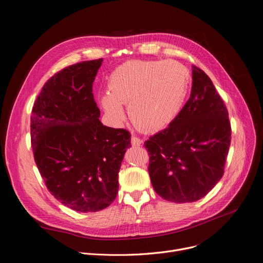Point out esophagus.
<instances>
[{
  "mask_svg": "<svg viewBox=\"0 0 263 263\" xmlns=\"http://www.w3.org/2000/svg\"><path fill=\"white\" fill-rule=\"evenodd\" d=\"M142 144V140L136 136L132 137V145L133 146H140Z\"/></svg>",
  "mask_w": 263,
  "mask_h": 263,
  "instance_id": "esophagus-1",
  "label": "esophagus"
}]
</instances>
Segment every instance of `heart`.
Returning a JSON list of instances; mask_svg holds the SVG:
<instances>
[{
  "instance_id": "1",
  "label": "heart",
  "mask_w": 263,
  "mask_h": 263,
  "mask_svg": "<svg viewBox=\"0 0 263 263\" xmlns=\"http://www.w3.org/2000/svg\"><path fill=\"white\" fill-rule=\"evenodd\" d=\"M190 71L182 63L134 60L117 67L100 97L104 112L114 121L124 118L128 105L133 123L140 129H162L178 116L185 101Z\"/></svg>"
}]
</instances>
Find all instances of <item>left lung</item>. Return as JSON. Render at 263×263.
<instances>
[{
  "label": "left lung",
  "mask_w": 263,
  "mask_h": 263,
  "mask_svg": "<svg viewBox=\"0 0 263 263\" xmlns=\"http://www.w3.org/2000/svg\"><path fill=\"white\" fill-rule=\"evenodd\" d=\"M189 101L165 129L145 141L156 193L174 203L201 200L224 174L232 128L209 76L192 66Z\"/></svg>",
  "instance_id": "1"
}]
</instances>
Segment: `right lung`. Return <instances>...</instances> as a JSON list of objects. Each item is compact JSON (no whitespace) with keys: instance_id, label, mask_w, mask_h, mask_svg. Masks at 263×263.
Returning a JSON list of instances; mask_svg holds the SVG:
<instances>
[{"instance_id":"obj_1","label":"right lung","mask_w":263,"mask_h":263,"mask_svg":"<svg viewBox=\"0 0 263 263\" xmlns=\"http://www.w3.org/2000/svg\"><path fill=\"white\" fill-rule=\"evenodd\" d=\"M103 59L76 63L43 86L30 118L31 147L50 193L82 213L104 210L118 192L130 134L104 126L92 86Z\"/></svg>"}]
</instances>
